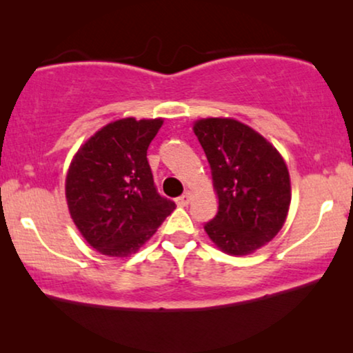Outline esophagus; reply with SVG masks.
Returning <instances> with one entry per match:
<instances>
[{
  "mask_svg": "<svg viewBox=\"0 0 353 353\" xmlns=\"http://www.w3.org/2000/svg\"><path fill=\"white\" fill-rule=\"evenodd\" d=\"M190 201H191V192H185V194H181L180 197H176V204L181 205V207H185V205L190 204Z\"/></svg>",
  "mask_w": 353,
  "mask_h": 353,
  "instance_id": "esophagus-1",
  "label": "esophagus"
}]
</instances>
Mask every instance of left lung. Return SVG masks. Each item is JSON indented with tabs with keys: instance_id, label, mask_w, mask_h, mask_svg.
Returning <instances> with one entry per match:
<instances>
[{
	"instance_id": "left-lung-1",
	"label": "left lung",
	"mask_w": 353,
	"mask_h": 353,
	"mask_svg": "<svg viewBox=\"0 0 353 353\" xmlns=\"http://www.w3.org/2000/svg\"><path fill=\"white\" fill-rule=\"evenodd\" d=\"M194 133L219 196V212L204 230L226 254L254 252L286 221L291 204L286 163L262 134L238 120L202 119Z\"/></svg>"
}]
</instances>
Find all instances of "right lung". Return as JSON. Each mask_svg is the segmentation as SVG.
I'll return each instance as SVG.
<instances>
[{
    "label": "right lung",
    "mask_w": 353,
    "mask_h": 353,
    "mask_svg": "<svg viewBox=\"0 0 353 353\" xmlns=\"http://www.w3.org/2000/svg\"><path fill=\"white\" fill-rule=\"evenodd\" d=\"M162 119H122L91 137L70 163L65 197L74 223L101 254L137 252L175 209L159 194L148 148Z\"/></svg>",
    "instance_id": "obj_1"
}]
</instances>
